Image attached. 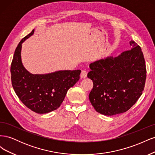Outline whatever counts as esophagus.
I'll list each match as a JSON object with an SVG mask.
<instances>
[{
	"label": "esophagus",
	"instance_id": "obj_1",
	"mask_svg": "<svg viewBox=\"0 0 155 155\" xmlns=\"http://www.w3.org/2000/svg\"><path fill=\"white\" fill-rule=\"evenodd\" d=\"M87 76V73L85 71V70H82L81 74H80V77L81 79H85Z\"/></svg>",
	"mask_w": 155,
	"mask_h": 155
}]
</instances>
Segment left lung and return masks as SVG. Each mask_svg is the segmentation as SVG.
Here are the masks:
<instances>
[{"label":"left lung","mask_w":155,"mask_h":155,"mask_svg":"<svg viewBox=\"0 0 155 155\" xmlns=\"http://www.w3.org/2000/svg\"><path fill=\"white\" fill-rule=\"evenodd\" d=\"M132 48L118 57L96 61L89 65L87 77L93 82L89 100L94 109L105 116L127 111L141 96L146 67L140 46L130 41Z\"/></svg>","instance_id":"left-lung-1"}]
</instances>
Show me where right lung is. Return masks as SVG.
Returning <instances> with one entry per match:
<instances>
[{
	"mask_svg": "<svg viewBox=\"0 0 155 155\" xmlns=\"http://www.w3.org/2000/svg\"><path fill=\"white\" fill-rule=\"evenodd\" d=\"M34 33L25 37L18 43L11 64L13 88L19 100L36 113L46 114L58 109L68 89L79 79L80 70H59L46 74H33L21 61L22 44Z\"/></svg>",
	"mask_w": 155,
	"mask_h": 155,
	"instance_id": "obj_1",
	"label": "right lung"
}]
</instances>
